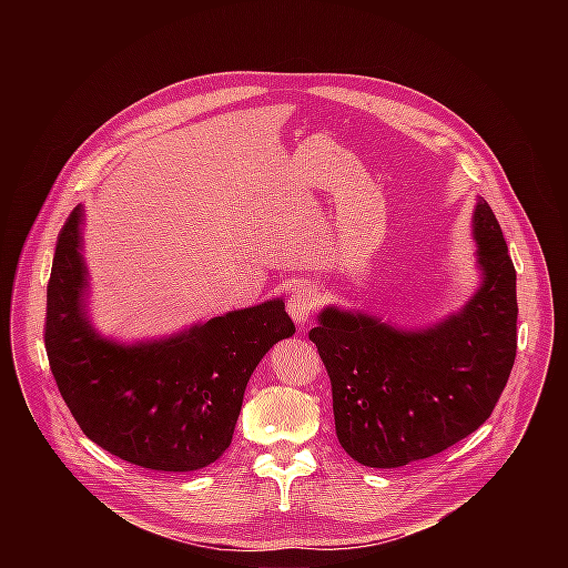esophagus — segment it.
<instances>
[{
    "label": "esophagus",
    "mask_w": 568,
    "mask_h": 568,
    "mask_svg": "<svg viewBox=\"0 0 568 568\" xmlns=\"http://www.w3.org/2000/svg\"><path fill=\"white\" fill-rule=\"evenodd\" d=\"M318 305V292L314 285H301L290 294L287 301V312L294 318L296 326H305L310 314L316 310Z\"/></svg>",
    "instance_id": "34e87169"
}]
</instances>
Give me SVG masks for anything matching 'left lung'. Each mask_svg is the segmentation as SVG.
<instances>
[{"label":"left lung","instance_id":"8db88e82","mask_svg":"<svg viewBox=\"0 0 568 568\" xmlns=\"http://www.w3.org/2000/svg\"><path fill=\"white\" fill-rule=\"evenodd\" d=\"M478 290L458 312L399 328L326 305L310 342L333 384L335 429L366 467H402L463 440L490 418L517 355V274L483 197L471 213Z\"/></svg>","mask_w":568,"mask_h":568}]
</instances>
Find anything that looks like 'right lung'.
Masks as SVG:
<instances>
[{"label": "right lung", "instance_id": "add662e5", "mask_svg": "<svg viewBox=\"0 0 568 568\" xmlns=\"http://www.w3.org/2000/svg\"><path fill=\"white\" fill-rule=\"evenodd\" d=\"M85 209L67 217L47 287L44 346L78 427L154 471H195L231 445L242 395L265 353L296 333L283 298L231 310L180 333L116 342L90 318Z\"/></svg>", "mask_w": 568, "mask_h": 568}]
</instances>
